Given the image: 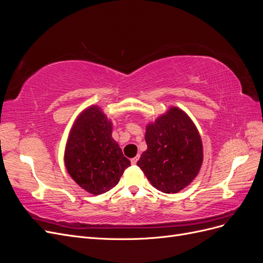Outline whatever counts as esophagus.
I'll return each mask as SVG.
<instances>
[{
	"label": "esophagus",
	"mask_w": 263,
	"mask_h": 263,
	"mask_svg": "<svg viewBox=\"0 0 263 263\" xmlns=\"http://www.w3.org/2000/svg\"><path fill=\"white\" fill-rule=\"evenodd\" d=\"M138 159H139V156H136L135 158H132V159H130L132 164H136L137 161H138Z\"/></svg>",
	"instance_id": "esophagus-1"
}]
</instances>
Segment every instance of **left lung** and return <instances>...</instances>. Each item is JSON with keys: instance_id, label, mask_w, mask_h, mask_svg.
<instances>
[{"instance_id": "obj_1", "label": "left lung", "mask_w": 263, "mask_h": 263, "mask_svg": "<svg viewBox=\"0 0 263 263\" xmlns=\"http://www.w3.org/2000/svg\"><path fill=\"white\" fill-rule=\"evenodd\" d=\"M147 150L137 165L151 184L163 193H178L197 176L203 146L195 125L178 107L147 126Z\"/></svg>"}]
</instances>
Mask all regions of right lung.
<instances>
[{
	"mask_svg": "<svg viewBox=\"0 0 263 263\" xmlns=\"http://www.w3.org/2000/svg\"><path fill=\"white\" fill-rule=\"evenodd\" d=\"M66 168L78 185L99 195L112 190L130 161L112 138V123L98 106L86 108L71 129Z\"/></svg>",
	"mask_w": 263,
	"mask_h": 263,
	"instance_id": "add662e5",
	"label": "right lung"
}]
</instances>
